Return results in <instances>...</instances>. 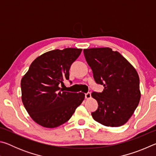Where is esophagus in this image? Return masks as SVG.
Listing matches in <instances>:
<instances>
[{
  "mask_svg": "<svg viewBox=\"0 0 156 156\" xmlns=\"http://www.w3.org/2000/svg\"><path fill=\"white\" fill-rule=\"evenodd\" d=\"M84 96H85L86 99H89V98H91V97L90 92H87V93H86L85 94H84Z\"/></svg>",
  "mask_w": 156,
  "mask_h": 156,
  "instance_id": "1",
  "label": "esophagus"
}]
</instances>
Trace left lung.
I'll use <instances>...</instances> for the list:
<instances>
[{"mask_svg":"<svg viewBox=\"0 0 156 156\" xmlns=\"http://www.w3.org/2000/svg\"><path fill=\"white\" fill-rule=\"evenodd\" d=\"M86 61L102 92L91 96L98 107L91 115L96 122L107 126L123 125L133 115L140 99V79L134 67L119 52L109 47L84 49Z\"/></svg>","mask_w":156,"mask_h":156,"instance_id":"8db88e82","label":"left lung"}]
</instances>
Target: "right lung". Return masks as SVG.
I'll return each instance as SVG.
<instances>
[{
    "label": "right lung",
    "mask_w": 156,
    "mask_h": 156,
    "mask_svg": "<svg viewBox=\"0 0 156 156\" xmlns=\"http://www.w3.org/2000/svg\"><path fill=\"white\" fill-rule=\"evenodd\" d=\"M81 51V49L66 48L44 53L34 60L23 76L20 83L23 103L38 125L47 128L62 125L83 101L82 92L64 91L59 87L63 80L69 79V71Z\"/></svg>",
    "instance_id": "add662e5"
}]
</instances>
